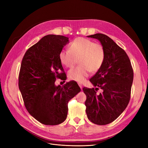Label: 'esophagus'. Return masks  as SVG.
Listing matches in <instances>:
<instances>
[{"label":"esophagus","instance_id":"1","mask_svg":"<svg viewBox=\"0 0 148 148\" xmlns=\"http://www.w3.org/2000/svg\"><path fill=\"white\" fill-rule=\"evenodd\" d=\"M78 85H79V86L80 87V88H81V89H82V88H83V84H82V83H78Z\"/></svg>","mask_w":148,"mask_h":148}]
</instances>
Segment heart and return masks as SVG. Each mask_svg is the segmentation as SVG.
<instances>
[{
    "mask_svg": "<svg viewBox=\"0 0 148 148\" xmlns=\"http://www.w3.org/2000/svg\"><path fill=\"white\" fill-rule=\"evenodd\" d=\"M105 49L102 44L84 38H78L71 43L70 49H63L60 52L61 62L67 68H73L78 63L79 65L69 71L70 79L83 82L90 73H95L104 64Z\"/></svg>",
    "mask_w": 148,
    "mask_h": 148,
    "instance_id": "obj_1",
    "label": "heart"
}]
</instances>
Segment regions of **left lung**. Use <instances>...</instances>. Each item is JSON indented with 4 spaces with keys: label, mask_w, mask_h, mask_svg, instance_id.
<instances>
[{
    "label": "left lung",
    "mask_w": 148,
    "mask_h": 148,
    "mask_svg": "<svg viewBox=\"0 0 148 148\" xmlns=\"http://www.w3.org/2000/svg\"><path fill=\"white\" fill-rule=\"evenodd\" d=\"M88 37L99 40L106 57L101 68L89 79L96 88H83L86 96V112L93 123L107 125L117 119L128 104L133 70L127 53L109 36L97 33ZM99 87L103 91L97 95Z\"/></svg>",
    "instance_id": "obj_1"
}]
</instances>
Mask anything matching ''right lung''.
<instances>
[{
  "label": "right lung",
  "mask_w": 148,
  "mask_h": 148,
  "mask_svg": "<svg viewBox=\"0 0 148 148\" xmlns=\"http://www.w3.org/2000/svg\"><path fill=\"white\" fill-rule=\"evenodd\" d=\"M68 42L69 38L64 36H45L26 51L21 61L18 86L25 106L31 116L46 125L64 122L69 101L81 91L75 81L63 87L55 85L57 78L66 77L59 54Z\"/></svg>",
  "instance_id": "right-lung-1"
}]
</instances>
